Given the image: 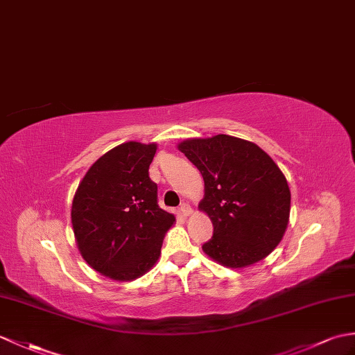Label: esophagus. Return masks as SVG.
<instances>
[{
	"label": "esophagus",
	"mask_w": 355,
	"mask_h": 355,
	"mask_svg": "<svg viewBox=\"0 0 355 355\" xmlns=\"http://www.w3.org/2000/svg\"><path fill=\"white\" fill-rule=\"evenodd\" d=\"M180 215L183 216V218H187V216H191L192 215V209H191V205H189L187 202H183L180 205Z\"/></svg>",
	"instance_id": "obj_1"
}]
</instances>
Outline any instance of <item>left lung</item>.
<instances>
[{"instance_id":"1","label":"left lung","mask_w":355,"mask_h":355,"mask_svg":"<svg viewBox=\"0 0 355 355\" xmlns=\"http://www.w3.org/2000/svg\"><path fill=\"white\" fill-rule=\"evenodd\" d=\"M178 150L200 169V210L213 224L202 245L227 268H246L274 251L289 224L291 189L277 163L250 140L228 135L187 139Z\"/></svg>"}]
</instances>
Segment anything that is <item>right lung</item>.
Listing matches in <instances>:
<instances>
[{
	"label": "right lung",
	"instance_id": "right-lung-1",
	"mask_svg": "<svg viewBox=\"0 0 355 355\" xmlns=\"http://www.w3.org/2000/svg\"><path fill=\"white\" fill-rule=\"evenodd\" d=\"M157 144L125 142L89 168L72 200L71 220L87 265L116 282H131L160 257L175 218L157 204L150 164Z\"/></svg>",
	"mask_w": 355,
	"mask_h": 355
}]
</instances>
